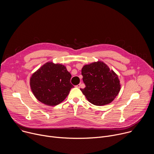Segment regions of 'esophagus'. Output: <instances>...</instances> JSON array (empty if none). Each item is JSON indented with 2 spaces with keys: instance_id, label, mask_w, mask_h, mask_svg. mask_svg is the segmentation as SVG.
<instances>
[{
  "instance_id": "1",
  "label": "esophagus",
  "mask_w": 154,
  "mask_h": 154,
  "mask_svg": "<svg viewBox=\"0 0 154 154\" xmlns=\"http://www.w3.org/2000/svg\"><path fill=\"white\" fill-rule=\"evenodd\" d=\"M80 86H81V84H79V85H76L75 86H76L77 88H80Z\"/></svg>"
}]
</instances>
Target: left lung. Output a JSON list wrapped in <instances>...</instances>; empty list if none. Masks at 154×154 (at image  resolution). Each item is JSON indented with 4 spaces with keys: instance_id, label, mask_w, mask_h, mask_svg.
Here are the masks:
<instances>
[{
    "instance_id": "left-lung-1",
    "label": "left lung",
    "mask_w": 154,
    "mask_h": 154,
    "mask_svg": "<svg viewBox=\"0 0 154 154\" xmlns=\"http://www.w3.org/2000/svg\"><path fill=\"white\" fill-rule=\"evenodd\" d=\"M82 75L86 87L80 90L87 100L95 105L111 103L121 90L118 75L102 61L84 65Z\"/></svg>"
}]
</instances>
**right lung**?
<instances>
[{
  "instance_id": "add662e5",
  "label": "right lung",
  "mask_w": 154,
  "mask_h": 154,
  "mask_svg": "<svg viewBox=\"0 0 154 154\" xmlns=\"http://www.w3.org/2000/svg\"><path fill=\"white\" fill-rule=\"evenodd\" d=\"M71 74L64 65L49 61L36 71L30 79V86L35 97L41 103L55 106L68 96L73 85Z\"/></svg>"
}]
</instances>
